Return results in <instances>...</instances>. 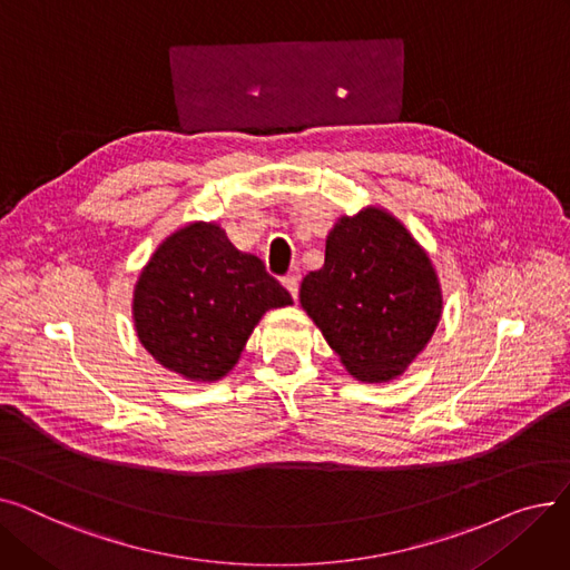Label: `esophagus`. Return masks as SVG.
<instances>
[{"mask_svg": "<svg viewBox=\"0 0 570 570\" xmlns=\"http://www.w3.org/2000/svg\"><path fill=\"white\" fill-rule=\"evenodd\" d=\"M282 284H284V286H286V291L291 293L293 301H297V288H301V279H297L295 275H288V277H284V279H282Z\"/></svg>", "mask_w": 570, "mask_h": 570, "instance_id": "obj_1", "label": "esophagus"}]
</instances>
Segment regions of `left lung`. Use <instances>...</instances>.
<instances>
[{
    "label": "left lung",
    "mask_w": 570,
    "mask_h": 570,
    "mask_svg": "<svg viewBox=\"0 0 570 570\" xmlns=\"http://www.w3.org/2000/svg\"><path fill=\"white\" fill-rule=\"evenodd\" d=\"M301 305L351 376L385 383L432 340L443 295L428 252L370 205L327 233L325 263L303 279Z\"/></svg>",
    "instance_id": "1"
}]
</instances>
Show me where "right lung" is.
Listing matches in <instances>:
<instances>
[{
    "label": "right lung",
    "instance_id": "right-lung-1",
    "mask_svg": "<svg viewBox=\"0 0 570 570\" xmlns=\"http://www.w3.org/2000/svg\"><path fill=\"white\" fill-rule=\"evenodd\" d=\"M293 305L258 256L233 247L219 224L194 222L170 233L134 288L140 344L189 381H219L239 361L267 309Z\"/></svg>",
    "mask_w": 570,
    "mask_h": 570
}]
</instances>
